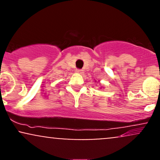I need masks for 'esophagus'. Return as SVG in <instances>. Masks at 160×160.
<instances>
[{
    "label": "esophagus",
    "mask_w": 160,
    "mask_h": 160,
    "mask_svg": "<svg viewBox=\"0 0 160 160\" xmlns=\"http://www.w3.org/2000/svg\"><path fill=\"white\" fill-rule=\"evenodd\" d=\"M76 72L78 73V74H82V73H83V70H82V69H76Z\"/></svg>",
    "instance_id": "1"
}]
</instances>
